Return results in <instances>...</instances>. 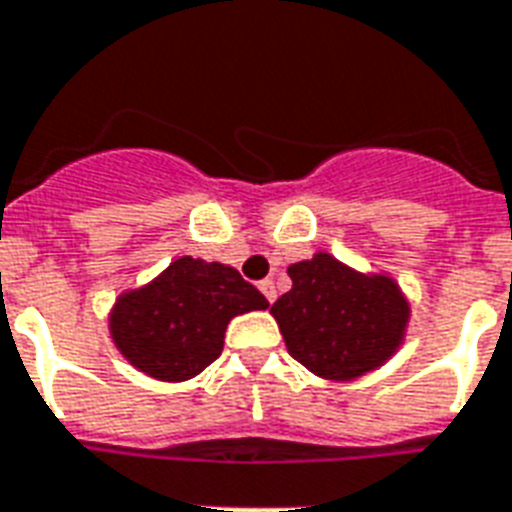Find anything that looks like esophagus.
<instances>
[{
    "label": "esophagus",
    "mask_w": 512,
    "mask_h": 512,
    "mask_svg": "<svg viewBox=\"0 0 512 512\" xmlns=\"http://www.w3.org/2000/svg\"><path fill=\"white\" fill-rule=\"evenodd\" d=\"M259 288H261V294L267 297V302H275V299H278V288H275V280H270V278L261 280Z\"/></svg>",
    "instance_id": "1"
}]
</instances>
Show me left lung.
I'll return each mask as SVG.
<instances>
[{"mask_svg":"<svg viewBox=\"0 0 512 512\" xmlns=\"http://www.w3.org/2000/svg\"><path fill=\"white\" fill-rule=\"evenodd\" d=\"M291 291L272 305L288 353L324 380H356L405 343L410 302L391 275L359 272L318 251L288 267Z\"/></svg>","mask_w":512,"mask_h":512,"instance_id":"1","label":"left lung"}]
</instances>
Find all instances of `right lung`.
Returning a JSON list of instances; mask_svg holds the SVG:
<instances>
[{"label":"right lung","mask_w":512,"mask_h":512,"mask_svg":"<svg viewBox=\"0 0 512 512\" xmlns=\"http://www.w3.org/2000/svg\"><path fill=\"white\" fill-rule=\"evenodd\" d=\"M267 307L259 288L229 264L180 256L151 283L115 299L107 326L134 370L180 383L221 356L234 315Z\"/></svg>","instance_id":"right-lung-1"}]
</instances>
